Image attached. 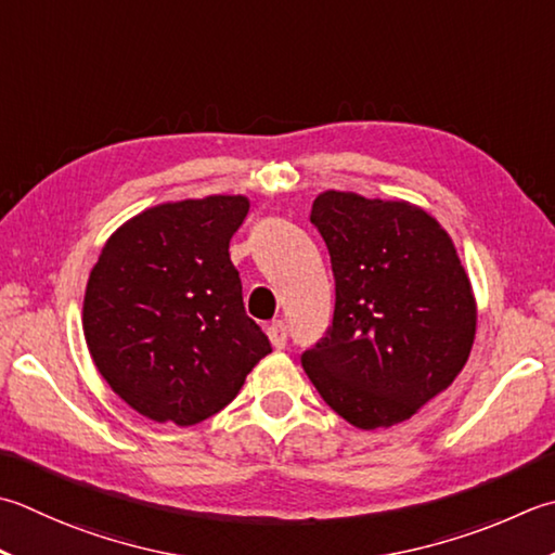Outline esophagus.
<instances>
[{
    "instance_id": "obj_1",
    "label": "esophagus",
    "mask_w": 555,
    "mask_h": 555,
    "mask_svg": "<svg viewBox=\"0 0 555 555\" xmlns=\"http://www.w3.org/2000/svg\"><path fill=\"white\" fill-rule=\"evenodd\" d=\"M267 336H269V341H271V346H274L276 351L286 349V341H288V330H286V324H284V322H281V320L271 322L269 327H267Z\"/></svg>"
}]
</instances>
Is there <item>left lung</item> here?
<instances>
[{
	"mask_svg": "<svg viewBox=\"0 0 555 555\" xmlns=\"http://www.w3.org/2000/svg\"><path fill=\"white\" fill-rule=\"evenodd\" d=\"M310 221L330 249L334 318L302 353L320 397L356 428H389L462 373L476 300L452 237L409 202L322 192Z\"/></svg>",
	"mask_w": 555,
	"mask_h": 555,
	"instance_id": "8db88e82",
	"label": "left lung"
}]
</instances>
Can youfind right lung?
<instances>
[{
	"instance_id": "add662e5",
	"label": "right lung",
	"mask_w": 555,
	"mask_h": 555,
	"mask_svg": "<svg viewBox=\"0 0 555 555\" xmlns=\"http://www.w3.org/2000/svg\"><path fill=\"white\" fill-rule=\"evenodd\" d=\"M247 211L243 194L166 202L107 237L86 284L83 336L141 416L194 426L219 414L271 353L228 255Z\"/></svg>"
}]
</instances>
